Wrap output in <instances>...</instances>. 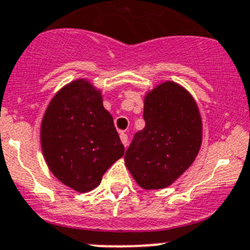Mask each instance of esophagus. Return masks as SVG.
Returning <instances> with one entry per match:
<instances>
[{
    "instance_id": "esophagus-1",
    "label": "esophagus",
    "mask_w": 250,
    "mask_h": 250,
    "mask_svg": "<svg viewBox=\"0 0 250 250\" xmlns=\"http://www.w3.org/2000/svg\"><path fill=\"white\" fill-rule=\"evenodd\" d=\"M120 140L121 143H123V145L126 147L127 143H129V139H127V135L125 134V132H120Z\"/></svg>"
}]
</instances>
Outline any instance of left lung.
<instances>
[{
  "instance_id": "1",
  "label": "left lung",
  "mask_w": 250,
  "mask_h": 250,
  "mask_svg": "<svg viewBox=\"0 0 250 250\" xmlns=\"http://www.w3.org/2000/svg\"><path fill=\"white\" fill-rule=\"evenodd\" d=\"M146 125L125 153V165L144 189L172 185L193 164L202 144V119L193 97L175 82H165L144 99Z\"/></svg>"
}]
</instances>
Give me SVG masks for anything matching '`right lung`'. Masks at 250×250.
Instances as JSON below:
<instances>
[{"label": "right lung", "instance_id": "obj_1", "mask_svg": "<svg viewBox=\"0 0 250 250\" xmlns=\"http://www.w3.org/2000/svg\"><path fill=\"white\" fill-rule=\"evenodd\" d=\"M41 146L50 172L80 193L99 186L124 155L102 91L86 79L73 80L50 100L41 124Z\"/></svg>", "mask_w": 250, "mask_h": 250}]
</instances>
